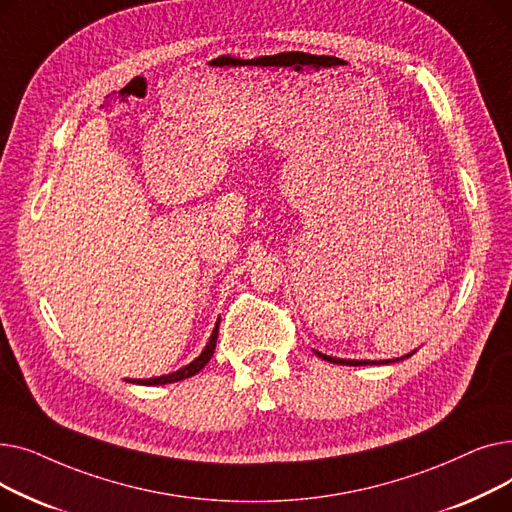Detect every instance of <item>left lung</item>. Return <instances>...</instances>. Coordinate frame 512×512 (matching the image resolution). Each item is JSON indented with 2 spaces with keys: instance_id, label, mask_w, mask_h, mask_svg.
Returning a JSON list of instances; mask_svg holds the SVG:
<instances>
[{
  "instance_id": "left-lung-1",
  "label": "left lung",
  "mask_w": 512,
  "mask_h": 512,
  "mask_svg": "<svg viewBox=\"0 0 512 512\" xmlns=\"http://www.w3.org/2000/svg\"><path fill=\"white\" fill-rule=\"evenodd\" d=\"M317 357H321L324 361H330V363H336V365H351V367H359V365H388V363H396V361H402V359H409V357H413V353H417V351H413V353H409V355H405V357H400V359H386V361H357V359H338V357H330V355H324V353H319V351H313Z\"/></svg>"
}]
</instances>
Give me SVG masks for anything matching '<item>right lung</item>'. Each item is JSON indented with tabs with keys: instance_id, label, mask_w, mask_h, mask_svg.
I'll return each instance as SVG.
<instances>
[{
	"instance_id": "1",
	"label": "right lung",
	"mask_w": 512,
	"mask_h": 512,
	"mask_svg": "<svg viewBox=\"0 0 512 512\" xmlns=\"http://www.w3.org/2000/svg\"><path fill=\"white\" fill-rule=\"evenodd\" d=\"M218 330H220V319L215 321V328L205 344V348L201 351V355L191 361L188 365H184L182 369L174 371V373H168V375H159V378H149V380H126L130 384H141V386H164V384H174V382H180V380H186V378H193L195 373H199L211 359L213 351H215V340H218Z\"/></svg>"
}]
</instances>
